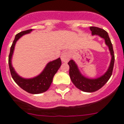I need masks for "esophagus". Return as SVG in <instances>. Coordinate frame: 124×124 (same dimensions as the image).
Masks as SVG:
<instances>
[{
	"mask_svg": "<svg viewBox=\"0 0 124 124\" xmlns=\"http://www.w3.org/2000/svg\"><path fill=\"white\" fill-rule=\"evenodd\" d=\"M70 58H71V53L69 51L62 53V54H61V60L62 62H68L70 60Z\"/></svg>",
	"mask_w": 124,
	"mask_h": 124,
	"instance_id": "obj_1",
	"label": "esophagus"
}]
</instances>
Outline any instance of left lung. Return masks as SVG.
Masks as SVG:
<instances>
[{
    "label": "left lung",
    "instance_id": "obj_1",
    "mask_svg": "<svg viewBox=\"0 0 124 124\" xmlns=\"http://www.w3.org/2000/svg\"><path fill=\"white\" fill-rule=\"evenodd\" d=\"M92 35H98L104 39L106 44L108 46L110 54L111 56V60L108 70L101 77L96 78H89L83 75L78 68L77 64L73 60H71L68 62L70 66V76L72 82L80 90L84 92L92 93L100 89L106 84V83L112 75L115 62V54H114L113 45L111 44L108 32L101 28L97 27H90Z\"/></svg>",
    "mask_w": 124,
    "mask_h": 124
}]
</instances>
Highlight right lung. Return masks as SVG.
I'll return each mask as SVG.
<instances>
[{
    "label": "right lung",
    "instance_id": "1",
    "mask_svg": "<svg viewBox=\"0 0 124 124\" xmlns=\"http://www.w3.org/2000/svg\"><path fill=\"white\" fill-rule=\"evenodd\" d=\"M33 30L31 29V30L24 31L16 34L12 44V46L10 48L8 63L11 75L12 76L13 79L14 80V81L16 82V84L19 85L22 89H24V91H26L29 93L40 94V93H42L46 91L49 88L53 82V77L56 74L58 69L60 68L62 64V62H61L60 58H58L56 60L48 62L42 71L39 75L36 76L33 78H25L18 75L13 67L12 63H11L15 46L17 40L20 38H21L22 36L26 34L30 33Z\"/></svg>",
    "mask_w": 124,
    "mask_h": 124
}]
</instances>
